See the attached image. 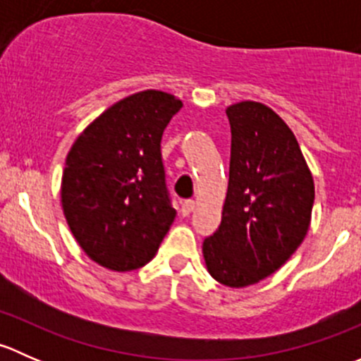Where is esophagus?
Here are the masks:
<instances>
[{
    "label": "esophagus",
    "mask_w": 361,
    "mask_h": 361,
    "mask_svg": "<svg viewBox=\"0 0 361 361\" xmlns=\"http://www.w3.org/2000/svg\"><path fill=\"white\" fill-rule=\"evenodd\" d=\"M194 207H195L194 201H185L183 204H181V213H183V216H188V214L194 211Z\"/></svg>",
    "instance_id": "1"
}]
</instances>
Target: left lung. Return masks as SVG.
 <instances>
[{
  "label": "left lung",
  "mask_w": 361,
  "mask_h": 361,
  "mask_svg": "<svg viewBox=\"0 0 361 361\" xmlns=\"http://www.w3.org/2000/svg\"><path fill=\"white\" fill-rule=\"evenodd\" d=\"M225 113L232 133L227 197L202 255L218 283L245 288L274 274L302 245L314 181L297 137L274 110L241 101Z\"/></svg>",
  "instance_id": "left-lung-1"
}]
</instances>
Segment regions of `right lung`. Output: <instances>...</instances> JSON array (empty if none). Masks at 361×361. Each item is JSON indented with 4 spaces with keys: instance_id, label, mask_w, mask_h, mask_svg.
<instances>
[{
    "instance_id": "obj_1",
    "label": "right lung",
    "mask_w": 361,
    "mask_h": 361,
    "mask_svg": "<svg viewBox=\"0 0 361 361\" xmlns=\"http://www.w3.org/2000/svg\"><path fill=\"white\" fill-rule=\"evenodd\" d=\"M183 106L143 90L111 104L73 143L61 181L69 231L90 260L116 272L147 265L173 225L160 140Z\"/></svg>"
}]
</instances>
